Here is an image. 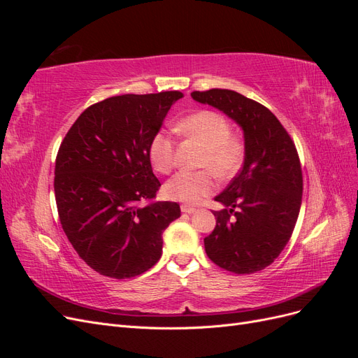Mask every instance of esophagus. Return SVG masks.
I'll return each mask as SVG.
<instances>
[{"label":"esophagus","mask_w":358,"mask_h":358,"mask_svg":"<svg viewBox=\"0 0 358 358\" xmlns=\"http://www.w3.org/2000/svg\"><path fill=\"white\" fill-rule=\"evenodd\" d=\"M180 210H182L183 213H188V215H191V213H194V212H196L197 209H196V208H192V206H187V204H182V206H180Z\"/></svg>","instance_id":"obj_1"}]
</instances>
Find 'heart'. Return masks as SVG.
I'll use <instances>...</instances> for the list:
<instances>
[{
  "label": "heart",
  "mask_w": 358,
  "mask_h": 358,
  "mask_svg": "<svg viewBox=\"0 0 358 358\" xmlns=\"http://www.w3.org/2000/svg\"><path fill=\"white\" fill-rule=\"evenodd\" d=\"M178 131L196 140L204 149L201 166L209 167L218 178H230L241 169L245 158V145L241 137L231 136L229 119L213 110H199L185 116L178 124ZM149 159L152 167L167 175L176 164L175 143L166 131H157L149 143ZM215 189L209 171H180L166 185L164 194L175 201L196 204Z\"/></svg>",
  "instance_id": "heart-1"
}]
</instances>
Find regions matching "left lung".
I'll use <instances>...</instances> for the list:
<instances>
[{"instance_id":"left-lung-1","label":"left lung","mask_w":358,"mask_h":358,"mask_svg":"<svg viewBox=\"0 0 358 358\" xmlns=\"http://www.w3.org/2000/svg\"><path fill=\"white\" fill-rule=\"evenodd\" d=\"M243 131V167L215 200L216 227L206 254L229 272L249 275L272 264L287 246L301 206L303 178L294 143L267 107L230 90L194 91Z\"/></svg>"}]
</instances>
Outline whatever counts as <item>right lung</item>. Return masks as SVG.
<instances>
[{
    "instance_id": "1",
    "label": "right lung",
    "mask_w": 358,
    "mask_h": 358,
    "mask_svg": "<svg viewBox=\"0 0 358 358\" xmlns=\"http://www.w3.org/2000/svg\"><path fill=\"white\" fill-rule=\"evenodd\" d=\"M182 96H110L88 107L62 140L53 182L59 221L76 252L100 275L145 273L161 258L162 231L180 216L178 203L148 201L161 187L150 138Z\"/></svg>"
}]
</instances>
